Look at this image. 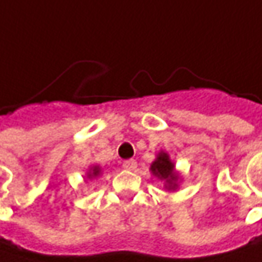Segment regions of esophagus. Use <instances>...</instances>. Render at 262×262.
<instances>
[{"label":"esophagus","instance_id":"esophagus-1","mask_svg":"<svg viewBox=\"0 0 262 262\" xmlns=\"http://www.w3.org/2000/svg\"><path fill=\"white\" fill-rule=\"evenodd\" d=\"M123 168H126V170H129V171H135V170L138 168V163H136L135 160H126V161L123 163Z\"/></svg>","mask_w":262,"mask_h":262}]
</instances>
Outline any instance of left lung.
<instances>
[{
	"instance_id": "8db88e82",
	"label": "left lung",
	"mask_w": 262,
	"mask_h": 262,
	"mask_svg": "<svg viewBox=\"0 0 262 262\" xmlns=\"http://www.w3.org/2000/svg\"><path fill=\"white\" fill-rule=\"evenodd\" d=\"M149 170L152 176L164 183L165 190L174 192L179 189V183L182 179L179 176V171H176V164L171 161L168 152H165L163 149L158 151V154L155 155V160L151 163Z\"/></svg>"
}]
</instances>
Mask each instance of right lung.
I'll list each match as a JSON object with an SVG mask.
<instances>
[{
	"instance_id": "1",
	"label": "right lung",
	"mask_w": 262,
	"mask_h": 262,
	"mask_svg": "<svg viewBox=\"0 0 262 262\" xmlns=\"http://www.w3.org/2000/svg\"><path fill=\"white\" fill-rule=\"evenodd\" d=\"M102 174V168L98 164L89 165V168L86 170V179L88 180H92V179H97Z\"/></svg>"
}]
</instances>
